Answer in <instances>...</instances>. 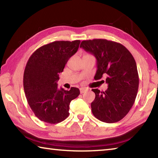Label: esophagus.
I'll list each match as a JSON object with an SVG mask.
<instances>
[{"instance_id": "obj_1", "label": "esophagus", "mask_w": 158, "mask_h": 158, "mask_svg": "<svg viewBox=\"0 0 158 158\" xmlns=\"http://www.w3.org/2000/svg\"><path fill=\"white\" fill-rule=\"evenodd\" d=\"M86 90H87L86 89H85V88H81V89H80V93H84L86 91Z\"/></svg>"}]
</instances>
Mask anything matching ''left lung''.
I'll list each match as a JSON object with an SVG mask.
<instances>
[{"mask_svg": "<svg viewBox=\"0 0 158 158\" xmlns=\"http://www.w3.org/2000/svg\"><path fill=\"white\" fill-rule=\"evenodd\" d=\"M80 47L91 53L97 60L95 77L106 76L108 89L100 92L92 89L95 98L91 103L94 116L100 121L112 123L121 121L132 108L137 97L139 74L137 64L123 45L105 39L84 40Z\"/></svg>", "mask_w": 158, "mask_h": 158, "instance_id": "left-lung-1", "label": "left lung"}]
</instances>
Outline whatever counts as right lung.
I'll return each instance as SVG.
<instances>
[{
  "label": "right lung",
  "instance_id": "add662e5",
  "mask_svg": "<svg viewBox=\"0 0 158 158\" xmlns=\"http://www.w3.org/2000/svg\"><path fill=\"white\" fill-rule=\"evenodd\" d=\"M80 40L55 41L40 47L31 56L23 74L28 103L42 121L58 123L69 116V103L79 89H58L57 81L69 58L79 49Z\"/></svg>",
  "mask_w": 158,
  "mask_h": 158
}]
</instances>
